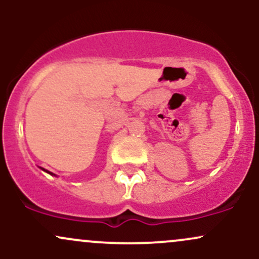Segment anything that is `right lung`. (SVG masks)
I'll return each instance as SVG.
<instances>
[{"instance_id": "1", "label": "right lung", "mask_w": 259, "mask_h": 259, "mask_svg": "<svg viewBox=\"0 0 259 259\" xmlns=\"http://www.w3.org/2000/svg\"><path fill=\"white\" fill-rule=\"evenodd\" d=\"M42 170H45V169H42ZM45 171H47V173H49V174H51V175H55V174L51 173V171H49V170H45Z\"/></svg>"}]
</instances>
